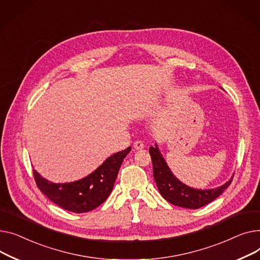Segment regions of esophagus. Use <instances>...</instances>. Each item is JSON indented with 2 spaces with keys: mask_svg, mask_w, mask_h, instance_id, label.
Masks as SVG:
<instances>
[{
  "mask_svg": "<svg viewBox=\"0 0 260 260\" xmlns=\"http://www.w3.org/2000/svg\"><path fill=\"white\" fill-rule=\"evenodd\" d=\"M133 147H134V149H136V150H142V149H144V143L142 142V141H136V142H134V144H133Z\"/></svg>",
  "mask_w": 260,
  "mask_h": 260,
  "instance_id": "1",
  "label": "esophagus"
}]
</instances>
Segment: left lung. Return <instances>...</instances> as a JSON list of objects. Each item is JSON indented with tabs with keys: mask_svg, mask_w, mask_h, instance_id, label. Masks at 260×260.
Returning a JSON list of instances; mask_svg holds the SVG:
<instances>
[{
	"mask_svg": "<svg viewBox=\"0 0 260 260\" xmlns=\"http://www.w3.org/2000/svg\"><path fill=\"white\" fill-rule=\"evenodd\" d=\"M149 153L153 165V177L160 195L174 206L186 209H198L217 198L232 182V177L215 189H195L181 182L171 171L161 155L157 144L150 147Z\"/></svg>",
	"mask_w": 260,
	"mask_h": 260,
	"instance_id": "1",
	"label": "left lung"
}]
</instances>
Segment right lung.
<instances>
[{
  "instance_id": "right-lung-1",
  "label": "right lung",
  "mask_w": 260,
  "mask_h": 260,
  "mask_svg": "<svg viewBox=\"0 0 260 260\" xmlns=\"http://www.w3.org/2000/svg\"><path fill=\"white\" fill-rule=\"evenodd\" d=\"M131 147L117 152L107 158L86 177L64 184H55L44 178L34 169L38 188L51 202L67 211L85 213L98 208L113 189L118 170Z\"/></svg>"
}]
</instances>
